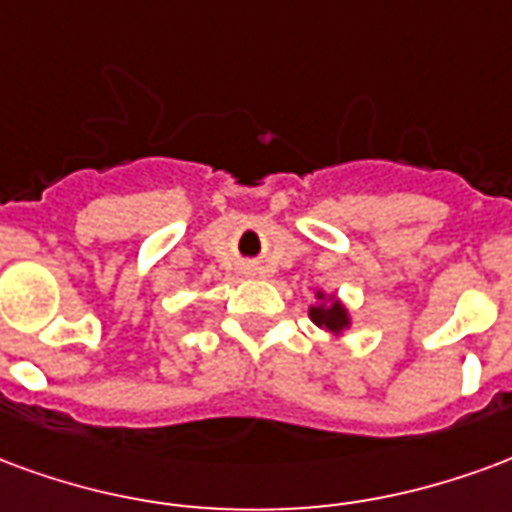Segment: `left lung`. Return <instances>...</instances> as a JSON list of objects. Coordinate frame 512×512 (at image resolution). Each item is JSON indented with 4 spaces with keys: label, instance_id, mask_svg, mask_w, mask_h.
I'll use <instances>...</instances> for the list:
<instances>
[{
    "label": "left lung",
    "instance_id": "left-lung-1",
    "mask_svg": "<svg viewBox=\"0 0 512 512\" xmlns=\"http://www.w3.org/2000/svg\"><path fill=\"white\" fill-rule=\"evenodd\" d=\"M319 297V305H311V319L316 327H322V330H327V333H333V335H341L349 324H352V319H349V311L343 308L341 302L335 300V297H324V292L316 294Z\"/></svg>",
    "mask_w": 512,
    "mask_h": 512
}]
</instances>
